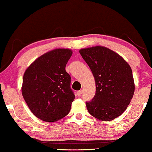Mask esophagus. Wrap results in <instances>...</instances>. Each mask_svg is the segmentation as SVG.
<instances>
[{
	"instance_id": "1",
	"label": "esophagus",
	"mask_w": 152,
	"mask_h": 152,
	"mask_svg": "<svg viewBox=\"0 0 152 152\" xmlns=\"http://www.w3.org/2000/svg\"><path fill=\"white\" fill-rule=\"evenodd\" d=\"M82 91H79L77 92V94H78V96H80L82 95Z\"/></svg>"
}]
</instances>
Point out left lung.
Here are the masks:
<instances>
[{
	"mask_svg": "<svg viewBox=\"0 0 152 152\" xmlns=\"http://www.w3.org/2000/svg\"><path fill=\"white\" fill-rule=\"evenodd\" d=\"M82 58L88 64L96 84V93L86 102L92 116L109 121L122 115L134 94L132 70L121 56L104 46L81 49Z\"/></svg>",
	"mask_w": 152,
	"mask_h": 152,
	"instance_id": "1",
	"label": "left lung"
}]
</instances>
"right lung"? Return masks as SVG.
<instances>
[{
    "mask_svg": "<svg viewBox=\"0 0 152 152\" xmlns=\"http://www.w3.org/2000/svg\"><path fill=\"white\" fill-rule=\"evenodd\" d=\"M72 55L70 49L58 48L39 56L25 70L22 95L36 117L55 122L70 112L75 95L66 66Z\"/></svg>",
    "mask_w": 152,
    "mask_h": 152,
    "instance_id": "obj_1",
    "label": "right lung"
}]
</instances>
